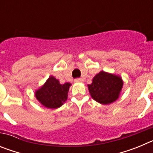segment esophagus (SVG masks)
<instances>
[{
  "mask_svg": "<svg viewBox=\"0 0 153 153\" xmlns=\"http://www.w3.org/2000/svg\"><path fill=\"white\" fill-rule=\"evenodd\" d=\"M74 82H75V83H82V82H83V79H80V78H77V79H74Z\"/></svg>",
  "mask_w": 153,
  "mask_h": 153,
  "instance_id": "obj_1",
  "label": "esophagus"
}]
</instances>
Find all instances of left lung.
I'll list each match as a JSON object with an SVG mask.
<instances>
[{
    "mask_svg": "<svg viewBox=\"0 0 153 153\" xmlns=\"http://www.w3.org/2000/svg\"><path fill=\"white\" fill-rule=\"evenodd\" d=\"M87 86L94 100L102 105H108L119 99L123 80L120 76L102 70L93 78L92 83Z\"/></svg>",
    "mask_w": 153,
    "mask_h": 153,
    "instance_id": "obj_1",
    "label": "left lung"
}]
</instances>
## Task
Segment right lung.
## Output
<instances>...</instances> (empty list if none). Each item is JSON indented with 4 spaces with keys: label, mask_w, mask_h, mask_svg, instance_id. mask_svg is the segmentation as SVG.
<instances>
[{
    "label": "right lung",
    "mask_w": 153,
    "mask_h": 153,
    "mask_svg": "<svg viewBox=\"0 0 153 153\" xmlns=\"http://www.w3.org/2000/svg\"><path fill=\"white\" fill-rule=\"evenodd\" d=\"M70 83L61 84L60 81L51 76L44 85L35 91V97L42 106L48 109H57L67 100Z\"/></svg>",
    "instance_id": "obj_1"
}]
</instances>
